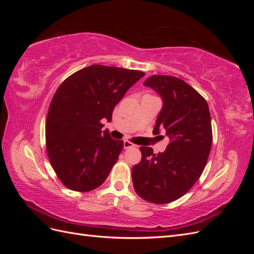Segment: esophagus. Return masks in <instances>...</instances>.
<instances>
[{
    "mask_svg": "<svg viewBox=\"0 0 254 254\" xmlns=\"http://www.w3.org/2000/svg\"><path fill=\"white\" fill-rule=\"evenodd\" d=\"M133 146H134V144H132L131 142H129V141H124V148H125V149L131 148V147H133Z\"/></svg>",
    "mask_w": 254,
    "mask_h": 254,
    "instance_id": "esophagus-1",
    "label": "esophagus"
}]
</instances>
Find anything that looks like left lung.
Listing matches in <instances>:
<instances>
[{"instance_id": "8db88e82", "label": "left lung", "mask_w": 254, "mask_h": 254, "mask_svg": "<svg viewBox=\"0 0 254 254\" xmlns=\"http://www.w3.org/2000/svg\"><path fill=\"white\" fill-rule=\"evenodd\" d=\"M144 86L163 101L152 133L163 128L171 142L158 155L140 147L142 159L132 167V182L144 200L170 203L187 194L204 170L213 140L210 110L194 88L174 76L152 75Z\"/></svg>"}]
</instances>
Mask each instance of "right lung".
<instances>
[{
  "label": "right lung",
  "mask_w": 254,
  "mask_h": 254,
  "mask_svg": "<svg viewBox=\"0 0 254 254\" xmlns=\"http://www.w3.org/2000/svg\"><path fill=\"white\" fill-rule=\"evenodd\" d=\"M144 72L92 64L60 84L51 102L45 141L53 170L67 189L90 191L102 186L117 163L124 142L102 131V120Z\"/></svg>",
  "instance_id": "1"
}]
</instances>
